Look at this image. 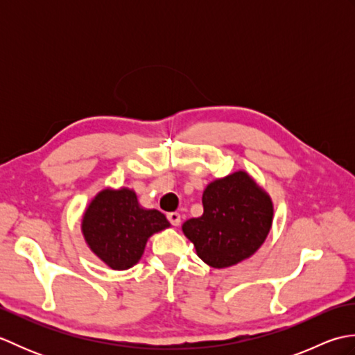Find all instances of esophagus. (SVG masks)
Here are the masks:
<instances>
[{
	"label": "esophagus",
	"mask_w": 355,
	"mask_h": 355,
	"mask_svg": "<svg viewBox=\"0 0 355 355\" xmlns=\"http://www.w3.org/2000/svg\"><path fill=\"white\" fill-rule=\"evenodd\" d=\"M168 220H169V223L172 224V225H180V223H182V215H180L178 212H171V214H168Z\"/></svg>",
	"instance_id": "34e87169"
}]
</instances>
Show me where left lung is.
<instances>
[{
    "mask_svg": "<svg viewBox=\"0 0 355 355\" xmlns=\"http://www.w3.org/2000/svg\"><path fill=\"white\" fill-rule=\"evenodd\" d=\"M205 214L183 225L184 236L209 267L227 268L250 258L266 243L273 224L270 195L239 169L210 182L202 192Z\"/></svg>",
    "mask_w": 355,
    "mask_h": 355,
    "instance_id": "left-lung-1",
    "label": "left lung"
}]
</instances>
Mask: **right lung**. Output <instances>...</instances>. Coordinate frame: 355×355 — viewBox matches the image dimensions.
Returning <instances> with one entry per match:
<instances>
[{
  "label": "right lung",
  "instance_id": "right-lung-1",
  "mask_svg": "<svg viewBox=\"0 0 355 355\" xmlns=\"http://www.w3.org/2000/svg\"><path fill=\"white\" fill-rule=\"evenodd\" d=\"M157 209H146L130 187H105L82 215V236L97 258L111 270H128L140 261L148 239L169 229Z\"/></svg>",
  "mask_w": 355,
  "mask_h": 355
}]
</instances>
